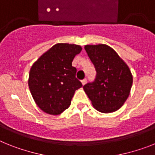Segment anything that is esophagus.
<instances>
[{"instance_id":"obj_1","label":"esophagus","mask_w":155,"mask_h":155,"mask_svg":"<svg viewBox=\"0 0 155 155\" xmlns=\"http://www.w3.org/2000/svg\"><path fill=\"white\" fill-rule=\"evenodd\" d=\"M86 82H87V79H86V78H85V79H83V80H81V83H82V85H85V84H86Z\"/></svg>"}]
</instances>
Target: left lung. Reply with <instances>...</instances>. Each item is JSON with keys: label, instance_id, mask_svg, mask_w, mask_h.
Masks as SVG:
<instances>
[{"label": "left lung", "instance_id": "8db88e82", "mask_svg": "<svg viewBox=\"0 0 155 155\" xmlns=\"http://www.w3.org/2000/svg\"><path fill=\"white\" fill-rule=\"evenodd\" d=\"M85 50L95 66L97 75L95 80L85 84L83 89L97 111L116 112L130 94L133 82L131 70L109 46L85 45Z\"/></svg>", "mask_w": 155, "mask_h": 155}]
</instances>
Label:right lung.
<instances>
[{
    "label": "right lung",
    "mask_w": 155,
    "mask_h": 155,
    "mask_svg": "<svg viewBox=\"0 0 155 155\" xmlns=\"http://www.w3.org/2000/svg\"><path fill=\"white\" fill-rule=\"evenodd\" d=\"M76 44L57 43L31 66L28 86L35 102L50 115H58L70 107L77 89L82 86L72 66L75 55L81 51Z\"/></svg>",
    "instance_id": "add662e5"
}]
</instances>
